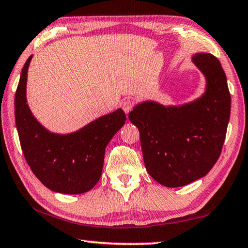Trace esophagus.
Wrapping results in <instances>:
<instances>
[{"instance_id":"1","label":"esophagus","mask_w":248,"mask_h":248,"mask_svg":"<svg viewBox=\"0 0 248 248\" xmlns=\"http://www.w3.org/2000/svg\"><path fill=\"white\" fill-rule=\"evenodd\" d=\"M133 106H134V103L132 100L127 99V100H124L123 103H122V108H123V111L126 113V114H128V112L133 108Z\"/></svg>"}]
</instances>
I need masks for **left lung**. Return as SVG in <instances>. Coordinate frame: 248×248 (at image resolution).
Returning <instances> with one entry per match:
<instances>
[{"instance_id":"8db88e82","label":"left lung","mask_w":248,"mask_h":248,"mask_svg":"<svg viewBox=\"0 0 248 248\" xmlns=\"http://www.w3.org/2000/svg\"><path fill=\"white\" fill-rule=\"evenodd\" d=\"M202 73L201 97L181 106L153 100L136 104L128 119L140 131L146 170L167 187H180L205 176L219 159L231 112L227 76L210 53H195Z\"/></svg>"}]
</instances>
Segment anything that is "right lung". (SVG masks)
Listing matches in <instances>:
<instances>
[{
  "label": "right lung",
  "mask_w": 248,
  "mask_h": 248,
  "mask_svg": "<svg viewBox=\"0 0 248 248\" xmlns=\"http://www.w3.org/2000/svg\"><path fill=\"white\" fill-rule=\"evenodd\" d=\"M26 61L15 93V121L21 149L33 174L47 188L61 194H82L101 176L104 151L123 126L126 115L122 108L100 116L69 134L46 129L33 116L26 98L28 67Z\"/></svg>",
  "instance_id": "right-lung-1"
}]
</instances>
